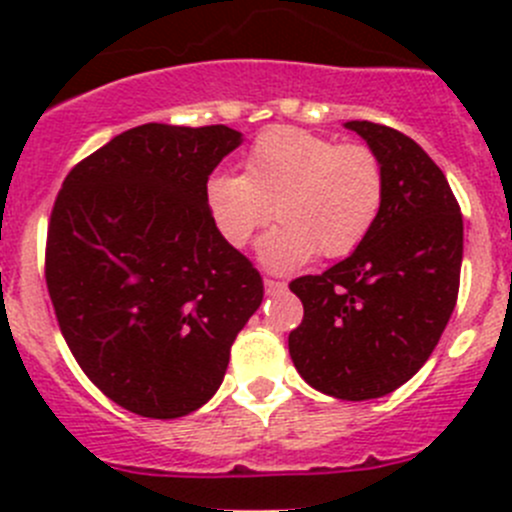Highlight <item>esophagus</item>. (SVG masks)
<instances>
[{"label":"esophagus","mask_w":512,"mask_h":512,"mask_svg":"<svg viewBox=\"0 0 512 512\" xmlns=\"http://www.w3.org/2000/svg\"><path fill=\"white\" fill-rule=\"evenodd\" d=\"M282 289H287V285L282 280H270V277H265V292L267 294H277L282 292Z\"/></svg>","instance_id":"34e87169"}]
</instances>
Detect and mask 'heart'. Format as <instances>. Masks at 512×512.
<instances>
[{
  "label": "heart",
  "mask_w": 512,
  "mask_h": 512,
  "mask_svg": "<svg viewBox=\"0 0 512 512\" xmlns=\"http://www.w3.org/2000/svg\"><path fill=\"white\" fill-rule=\"evenodd\" d=\"M384 193V165L369 146L280 126L255 138L242 175L208 180L205 205L232 247L250 245L272 218L280 220L262 237L260 260L292 270L314 252L327 260L354 252L379 220Z\"/></svg>",
  "instance_id": "1"
}]
</instances>
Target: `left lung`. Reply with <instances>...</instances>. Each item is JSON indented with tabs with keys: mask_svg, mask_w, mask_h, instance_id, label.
Segmentation results:
<instances>
[{
	"mask_svg": "<svg viewBox=\"0 0 512 512\" xmlns=\"http://www.w3.org/2000/svg\"><path fill=\"white\" fill-rule=\"evenodd\" d=\"M344 126L381 158L384 205L347 260L289 282L304 304L289 356L312 389L366 401L406 384L436 349L461 285L463 215L416 141L381 123Z\"/></svg>",
	"mask_w": 512,
	"mask_h": 512,
	"instance_id": "obj_1",
	"label": "left lung"
}]
</instances>
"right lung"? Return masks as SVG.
Returning a JSON list of instances; mask_svg holds the SVG:
<instances>
[{"instance_id":"obj_1","label":"right lung","mask_w":512,"mask_h":512,"mask_svg":"<svg viewBox=\"0 0 512 512\" xmlns=\"http://www.w3.org/2000/svg\"><path fill=\"white\" fill-rule=\"evenodd\" d=\"M242 143L227 126L146 123L71 168L46 235V287L84 374L146 418L213 399L262 277L205 205L210 173Z\"/></svg>"}]
</instances>
